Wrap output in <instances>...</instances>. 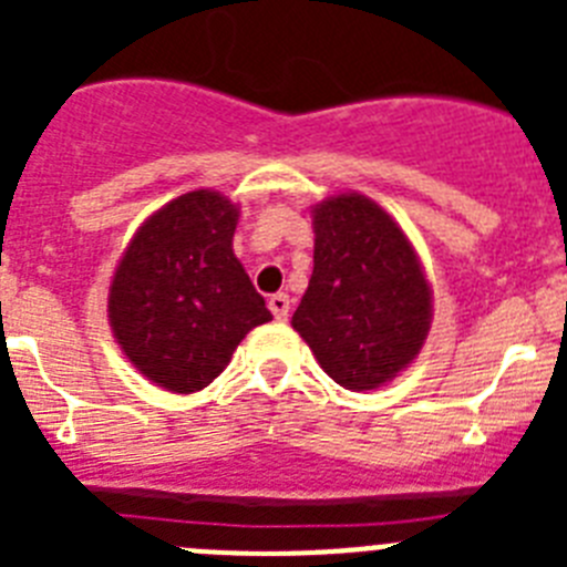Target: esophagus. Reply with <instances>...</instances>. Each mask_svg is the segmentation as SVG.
<instances>
[{"mask_svg":"<svg viewBox=\"0 0 567 567\" xmlns=\"http://www.w3.org/2000/svg\"><path fill=\"white\" fill-rule=\"evenodd\" d=\"M269 312L275 315V320H287L289 315V295L287 292H278L269 298Z\"/></svg>","mask_w":567,"mask_h":567,"instance_id":"1","label":"esophagus"}]
</instances>
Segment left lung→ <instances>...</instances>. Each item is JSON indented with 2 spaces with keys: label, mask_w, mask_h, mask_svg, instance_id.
<instances>
[{
  "label": "left lung",
  "mask_w": 567,
  "mask_h": 567,
  "mask_svg": "<svg viewBox=\"0 0 567 567\" xmlns=\"http://www.w3.org/2000/svg\"><path fill=\"white\" fill-rule=\"evenodd\" d=\"M315 269L292 315L320 369L352 392L398 378L432 329V287L400 224L360 193L312 207Z\"/></svg>",
  "instance_id": "8db88e82"
}]
</instances>
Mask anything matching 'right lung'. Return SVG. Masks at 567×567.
<instances>
[{
	"label": "right lung",
	"mask_w": 567,
	"mask_h": 567,
	"mask_svg": "<svg viewBox=\"0 0 567 567\" xmlns=\"http://www.w3.org/2000/svg\"><path fill=\"white\" fill-rule=\"evenodd\" d=\"M235 227L238 207L227 195H178L135 229L110 280L115 343L167 392H202L240 340L272 320L235 258Z\"/></svg>",
	"instance_id": "add662e5"
}]
</instances>
